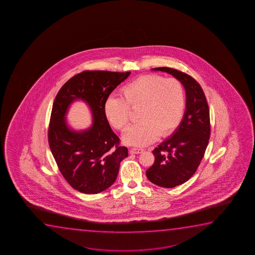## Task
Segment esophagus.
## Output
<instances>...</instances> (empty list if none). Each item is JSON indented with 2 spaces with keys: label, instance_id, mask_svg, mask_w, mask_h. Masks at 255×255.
<instances>
[{
  "label": "esophagus",
  "instance_id": "obj_1",
  "mask_svg": "<svg viewBox=\"0 0 255 255\" xmlns=\"http://www.w3.org/2000/svg\"><path fill=\"white\" fill-rule=\"evenodd\" d=\"M143 149H138V148H130L129 152L131 154H140L143 152Z\"/></svg>",
  "mask_w": 255,
  "mask_h": 255
}]
</instances>
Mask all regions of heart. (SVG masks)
Listing matches in <instances>:
<instances>
[{
    "label": "heart",
    "mask_w": 255,
    "mask_h": 255,
    "mask_svg": "<svg viewBox=\"0 0 255 255\" xmlns=\"http://www.w3.org/2000/svg\"><path fill=\"white\" fill-rule=\"evenodd\" d=\"M123 97L111 96L105 104V114L116 129H125L129 122V107L139 108L138 120L124 135V142L146 146L161 136H170L181 122L185 98L181 83L157 75L138 77L122 89Z\"/></svg>",
    "instance_id": "obj_1"
}]
</instances>
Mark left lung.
Returning <instances> with one entry per match:
<instances>
[{
  "label": "left lung",
  "instance_id": "obj_1",
  "mask_svg": "<svg viewBox=\"0 0 255 255\" xmlns=\"http://www.w3.org/2000/svg\"><path fill=\"white\" fill-rule=\"evenodd\" d=\"M151 70L170 74L185 90V112L181 122L171 136L154 149L155 162L146 171L151 183L172 188L187 181L202 160L211 131L209 108L202 88L192 77L167 67Z\"/></svg>",
  "mask_w": 255,
  "mask_h": 255
}]
</instances>
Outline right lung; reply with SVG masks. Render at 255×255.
I'll return each mask as SVG.
<instances>
[{"mask_svg": "<svg viewBox=\"0 0 255 255\" xmlns=\"http://www.w3.org/2000/svg\"><path fill=\"white\" fill-rule=\"evenodd\" d=\"M130 72L84 71L60 89L54 101L49 128V143L63 178L74 189L88 194L105 191L116 181L121 161L128 149L119 146L105 114V104L116 87ZM82 101L88 105L93 124L75 130L66 120L70 106Z\"/></svg>", "mask_w": 255, "mask_h": 255, "instance_id": "obj_1", "label": "right lung"}]
</instances>
